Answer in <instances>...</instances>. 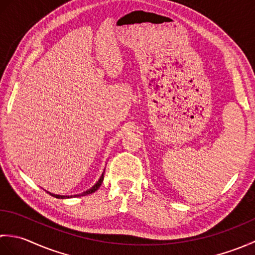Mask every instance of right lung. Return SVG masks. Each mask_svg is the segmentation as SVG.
I'll return each instance as SVG.
<instances>
[{
    "instance_id": "1",
    "label": "right lung",
    "mask_w": 255,
    "mask_h": 255,
    "mask_svg": "<svg viewBox=\"0 0 255 255\" xmlns=\"http://www.w3.org/2000/svg\"><path fill=\"white\" fill-rule=\"evenodd\" d=\"M104 172H105V170H104ZM104 172L102 173V175H101V177H100V180L96 182V184L94 186H92L90 189H88V191H85V192H83V193H81V194H78V195H73V196H63V195H57V194H52V193H49V192H47V193H49L51 196H53V197H56V198H70V197H79V196H85V195H89V194H92V193H94V192H96L97 189H99V187L102 185V182H103V180H104Z\"/></svg>"
}]
</instances>
